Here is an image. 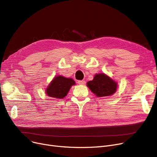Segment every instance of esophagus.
I'll use <instances>...</instances> for the list:
<instances>
[{"mask_svg":"<svg viewBox=\"0 0 157 157\" xmlns=\"http://www.w3.org/2000/svg\"><path fill=\"white\" fill-rule=\"evenodd\" d=\"M78 84L79 85H84L85 84V81H84V80H81V81H78Z\"/></svg>","mask_w":157,"mask_h":157,"instance_id":"esophagus-1","label":"esophagus"}]
</instances>
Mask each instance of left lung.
Here are the masks:
<instances>
[{"label":"left lung","mask_w":157,"mask_h":157,"mask_svg":"<svg viewBox=\"0 0 157 157\" xmlns=\"http://www.w3.org/2000/svg\"><path fill=\"white\" fill-rule=\"evenodd\" d=\"M87 86L97 97H104L117 92L118 83L104 73L96 74L93 80L87 82Z\"/></svg>","instance_id":"obj_1"}]
</instances>
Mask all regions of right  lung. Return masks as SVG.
<instances>
[{"mask_svg":"<svg viewBox=\"0 0 157 157\" xmlns=\"http://www.w3.org/2000/svg\"><path fill=\"white\" fill-rule=\"evenodd\" d=\"M74 85L76 83L72 78L56 76L48 85L45 93L48 96L57 99L63 98L67 95L71 86Z\"/></svg>","mask_w":157,"mask_h":157,"instance_id":"obj_1","label":"right lung"}]
</instances>
